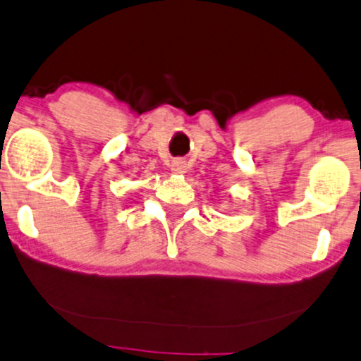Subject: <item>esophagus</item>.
Masks as SVG:
<instances>
[{"instance_id":"esophagus-1","label":"esophagus","mask_w":361,"mask_h":361,"mask_svg":"<svg viewBox=\"0 0 361 361\" xmlns=\"http://www.w3.org/2000/svg\"><path fill=\"white\" fill-rule=\"evenodd\" d=\"M170 170H172V173H176V176H182V173L188 172V165H185L184 160L177 158V160H172V164H170Z\"/></svg>"}]
</instances>
